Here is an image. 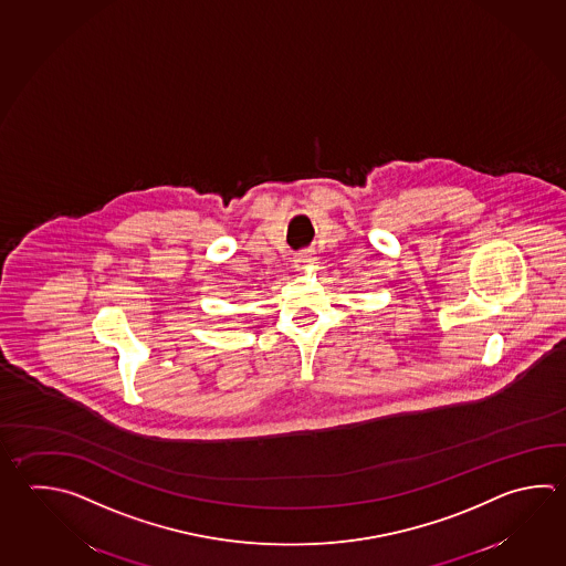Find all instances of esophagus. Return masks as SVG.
<instances>
[{
    "label": "esophagus",
    "instance_id": "1",
    "mask_svg": "<svg viewBox=\"0 0 566 566\" xmlns=\"http://www.w3.org/2000/svg\"><path fill=\"white\" fill-rule=\"evenodd\" d=\"M314 262H316V256L310 254V252H304V254H300V256L294 260V268H296L298 272H304V270H308L310 266H314Z\"/></svg>",
    "mask_w": 566,
    "mask_h": 566
}]
</instances>
